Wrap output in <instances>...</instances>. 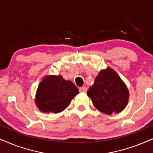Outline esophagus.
I'll list each match as a JSON object with an SVG mask.
<instances>
[{
  "label": "esophagus",
  "mask_w": 153,
  "mask_h": 153,
  "mask_svg": "<svg viewBox=\"0 0 153 153\" xmlns=\"http://www.w3.org/2000/svg\"><path fill=\"white\" fill-rule=\"evenodd\" d=\"M79 91L86 93V92L87 91V88H86V87H85V86H82V87L79 88Z\"/></svg>",
  "instance_id": "esophagus-1"
}]
</instances>
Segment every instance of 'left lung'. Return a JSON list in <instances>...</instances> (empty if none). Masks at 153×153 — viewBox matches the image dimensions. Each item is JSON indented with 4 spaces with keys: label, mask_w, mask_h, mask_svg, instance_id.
I'll return each mask as SVG.
<instances>
[{
    "label": "left lung",
    "mask_w": 153,
    "mask_h": 153,
    "mask_svg": "<svg viewBox=\"0 0 153 153\" xmlns=\"http://www.w3.org/2000/svg\"><path fill=\"white\" fill-rule=\"evenodd\" d=\"M87 95L98 110L108 115L121 112L129 99L125 83L110 67L100 71L94 85L88 88Z\"/></svg>",
    "instance_id": "1"
}]
</instances>
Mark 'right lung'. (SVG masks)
<instances>
[{
	"label": "right lung",
	"instance_id": "obj_1",
	"mask_svg": "<svg viewBox=\"0 0 153 153\" xmlns=\"http://www.w3.org/2000/svg\"><path fill=\"white\" fill-rule=\"evenodd\" d=\"M78 94L79 89L74 83L65 80L61 75H50L39 83L35 103L42 112L57 114L65 110Z\"/></svg>",
	"mask_w": 153,
	"mask_h": 153
}]
</instances>
